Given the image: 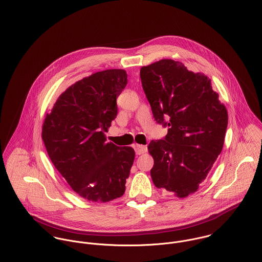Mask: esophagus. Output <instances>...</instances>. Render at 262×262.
<instances>
[{
	"label": "esophagus",
	"mask_w": 262,
	"mask_h": 262,
	"mask_svg": "<svg viewBox=\"0 0 262 262\" xmlns=\"http://www.w3.org/2000/svg\"><path fill=\"white\" fill-rule=\"evenodd\" d=\"M135 151H136V154L140 155V154H143L147 151V147L144 146V145H139V144H136L135 145Z\"/></svg>",
	"instance_id": "obj_1"
}]
</instances>
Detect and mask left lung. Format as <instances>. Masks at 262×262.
<instances>
[{
    "label": "left lung",
    "mask_w": 262,
    "mask_h": 262,
    "mask_svg": "<svg viewBox=\"0 0 262 262\" xmlns=\"http://www.w3.org/2000/svg\"><path fill=\"white\" fill-rule=\"evenodd\" d=\"M144 93L164 139L148 145L155 187L186 198L205 181L224 145L228 113L211 79L184 63L161 59L140 70ZM169 120L165 122V119Z\"/></svg>",
    "instance_id": "8db88e82"
}]
</instances>
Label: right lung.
Listing matches in <instances>:
<instances>
[{
  "label": "right lung",
  "instance_id": "add662e5",
  "mask_svg": "<svg viewBox=\"0 0 262 262\" xmlns=\"http://www.w3.org/2000/svg\"><path fill=\"white\" fill-rule=\"evenodd\" d=\"M124 70H107L68 88L46 114L42 140L55 168L75 192L106 203L125 192L135 151L106 142L116 100L127 84Z\"/></svg>",
  "mask_w": 262,
  "mask_h": 262
}]
</instances>
